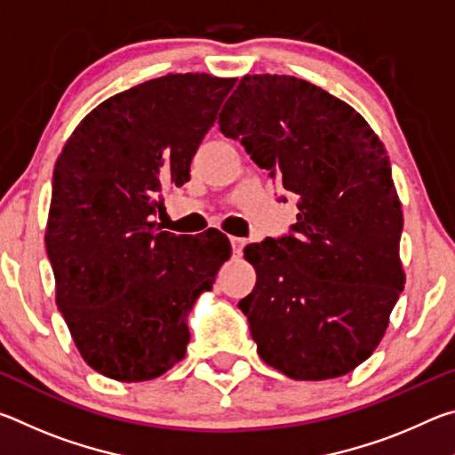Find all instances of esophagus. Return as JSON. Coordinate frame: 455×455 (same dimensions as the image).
I'll return each instance as SVG.
<instances>
[{
  "label": "esophagus",
  "mask_w": 455,
  "mask_h": 455,
  "mask_svg": "<svg viewBox=\"0 0 455 455\" xmlns=\"http://www.w3.org/2000/svg\"><path fill=\"white\" fill-rule=\"evenodd\" d=\"M230 246H233L235 255H241L243 249H244V238H241V236H230Z\"/></svg>",
  "instance_id": "obj_1"
}]
</instances>
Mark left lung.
<instances>
[{
    "instance_id": "1",
    "label": "left lung",
    "mask_w": 455,
    "mask_h": 455,
    "mask_svg": "<svg viewBox=\"0 0 455 455\" xmlns=\"http://www.w3.org/2000/svg\"><path fill=\"white\" fill-rule=\"evenodd\" d=\"M219 124L299 198L289 235L244 249L257 284L238 309L260 359L291 379L353 371L379 345L405 283L383 144L349 104L295 76H244Z\"/></svg>"
}]
</instances>
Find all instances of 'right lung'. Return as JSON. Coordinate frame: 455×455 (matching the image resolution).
<instances>
[{
  "mask_svg": "<svg viewBox=\"0 0 455 455\" xmlns=\"http://www.w3.org/2000/svg\"><path fill=\"white\" fill-rule=\"evenodd\" d=\"M235 78L168 74L96 106L61 150L45 249L56 303L84 361L148 381L187 353L188 313L230 257L228 238L176 236L154 217L182 187Z\"/></svg>",
  "mask_w": 455,
  "mask_h": 455,
  "instance_id": "right-lung-1",
  "label": "right lung"
}]
</instances>
